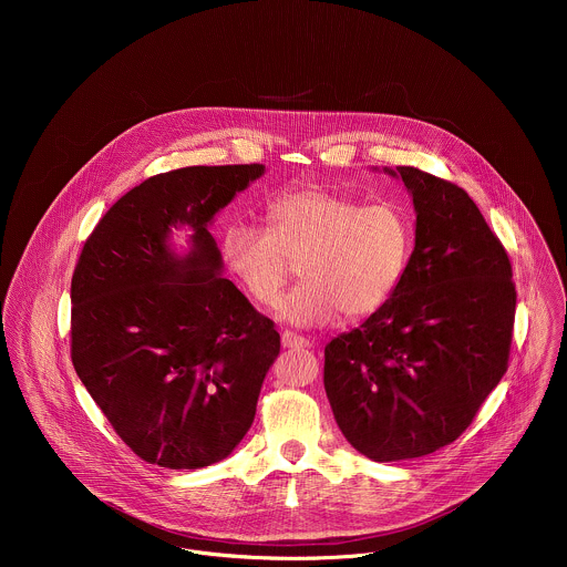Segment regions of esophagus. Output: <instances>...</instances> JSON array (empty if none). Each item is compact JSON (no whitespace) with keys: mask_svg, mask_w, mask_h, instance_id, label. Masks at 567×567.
I'll use <instances>...</instances> for the list:
<instances>
[{"mask_svg":"<svg viewBox=\"0 0 567 567\" xmlns=\"http://www.w3.org/2000/svg\"><path fill=\"white\" fill-rule=\"evenodd\" d=\"M281 344H284L286 349H306V347H310V340L303 338V336H299V333L284 331V333H281Z\"/></svg>","mask_w":567,"mask_h":567,"instance_id":"obj_1","label":"esophagus"}]
</instances>
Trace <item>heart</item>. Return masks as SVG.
<instances>
[{
  "mask_svg": "<svg viewBox=\"0 0 567 567\" xmlns=\"http://www.w3.org/2000/svg\"><path fill=\"white\" fill-rule=\"evenodd\" d=\"M268 229L236 223L223 236V259L244 292L297 327H319L378 312L398 290L414 248V223L398 203L297 189L268 205Z\"/></svg>",
  "mask_w": 567,
  "mask_h": 567,
  "instance_id": "1",
  "label": "heart"
}]
</instances>
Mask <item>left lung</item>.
Segmentation results:
<instances>
[{
  "mask_svg": "<svg viewBox=\"0 0 567 567\" xmlns=\"http://www.w3.org/2000/svg\"><path fill=\"white\" fill-rule=\"evenodd\" d=\"M416 212L393 297L324 347V393L344 439L378 463L456 441L508 369L515 284L506 248L470 194L400 165Z\"/></svg>",
  "mask_w": 567,
  "mask_h": 567,
  "instance_id": "8db88e82",
  "label": "left lung"
}]
</instances>
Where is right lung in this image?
I'll return each instance as SVG.
<instances>
[{
	"instance_id": "1",
	"label": "right lung",
	"mask_w": 567,
	"mask_h": 567,
	"mask_svg": "<svg viewBox=\"0 0 567 567\" xmlns=\"http://www.w3.org/2000/svg\"><path fill=\"white\" fill-rule=\"evenodd\" d=\"M261 163L192 165L126 192L95 225L72 277V362L117 436L146 463L198 470L248 432L275 323L220 275L207 225ZM193 229L176 258L172 226Z\"/></svg>"
}]
</instances>
